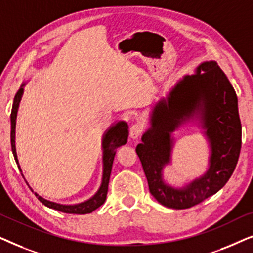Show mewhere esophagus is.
<instances>
[{
    "label": "esophagus",
    "instance_id": "34e87169",
    "mask_svg": "<svg viewBox=\"0 0 253 253\" xmlns=\"http://www.w3.org/2000/svg\"><path fill=\"white\" fill-rule=\"evenodd\" d=\"M141 132H143V126L140 123H134L130 127V137L132 139H138L140 137Z\"/></svg>",
    "mask_w": 253,
    "mask_h": 253
}]
</instances>
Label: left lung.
I'll return each mask as SVG.
<instances>
[{
	"label": "left lung",
	"instance_id": "1",
	"mask_svg": "<svg viewBox=\"0 0 253 253\" xmlns=\"http://www.w3.org/2000/svg\"><path fill=\"white\" fill-rule=\"evenodd\" d=\"M193 116L200 117L211 147L210 167L184 188L166 185L162 169L170 162L171 132ZM136 152L146 175L150 192L169 209L184 210L216 193L233 175L240 157L242 126L237 95L216 62H203L196 74L185 76L166 99L154 106L151 127Z\"/></svg>",
	"mask_w": 253,
	"mask_h": 253
}]
</instances>
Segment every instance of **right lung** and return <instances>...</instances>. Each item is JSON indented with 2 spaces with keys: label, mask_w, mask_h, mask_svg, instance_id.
<instances>
[{
  "label": "right lung",
  "mask_w": 253,
  "mask_h": 253,
  "mask_svg": "<svg viewBox=\"0 0 253 253\" xmlns=\"http://www.w3.org/2000/svg\"><path fill=\"white\" fill-rule=\"evenodd\" d=\"M24 86V85H23ZM23 87L19 88V91L17 92L13 99V105L10 119H11V148L13 158H15L16 164L18 165V159H17L16 153V145H15V132H16V119H17V112H18V107L20 99L23 95ZM127 126L124 122H119L115 126H113L110 129L107 131L103 136L102 139V150H103V175H102V183L98 192L92 197L91 199L86 200L84 203L77 204V205H62V204L53 203L49 200H46L42 197H40L38 193L36 196L44 206L49 207V209L60 211L63 213L69 214H87L92 213L93 211L98 209L105 203L107 192H108V184H109V178H110V172H112V167L114 158H115L116 150L120 146H122L126 143L127 136H129V131H127ZM19 167V166H18ZM20 169V167H19Z\"/></svg>",
  "instance_id": "obj_1"
}]
</instances>
